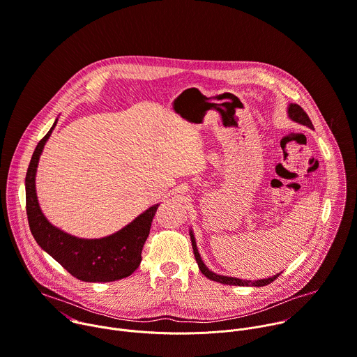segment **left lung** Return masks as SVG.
<instances>
[{
	"label": "left lung",
	"instance_id": "left-lung-1",
	"mask_svg": "<svg viewBox=\"0 0 357 357\" xmlns=\"http://www.w3.org/2000/svg\"><path fill=\"white\" fill-rule=\"evenodd\" d=\"M287 113H289V117L291 119V121H294L296 123H300V125H304L310 129H314L311 121L308 114L304 112V109L297 105V103H290L289 107H287ZM190 240H192V248H193V254H195V258H196V262L199 265V269L200 272L208 278L210 280H214V282H218V283H222V284H229V286H254V287H262V286H266L269 283H272L273 280H276L280 273L272 276V278H268V279H261V280H243V279H236V278H229V276H221V275H217L211 271H208V268L204 265V262L202 261L200 258V254L197 251V247H196V241H195V236H193V232L190 231Z\"/></svg>",
	"mask_w": 357,
	"mask_h": 357
}]
</instances>
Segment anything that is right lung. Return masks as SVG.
Here are the masks:
<instances>
[{
    "mask_svg": "<svg viewBox=\"0 0 357 357\" xmlns=\"http://www.w3.org/2000/svg\"><path fill=\"white\" fill-rule=\"evenodd\" d=\"M56 123L57 121L38 143L25 179L26 214L33 238L78 280L105 283L128 278L140 266L142 251L158 204L151 206L121 231L99 240L77 238L49 222L38 202L35 176L40 154Z\"/></svg>",
    "mask_w": 357,
    "mask_h": 357,
    "instance_id": "1",
    "label": "right lung"
}]
</instances>
